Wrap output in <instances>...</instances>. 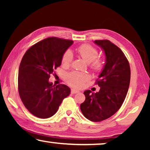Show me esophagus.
<instances>
[{"label":"esophagus","mask_w":150,"mask_h":150,"mask_svg":"<svg viewBox=\"0 0 150 150\" xmlns=\"http://www.w3.org/2000/svg\"><path fill=\"white\" fill-rule=\"evenodd\" d=\"M79 91H78V90H76L74 89H71V93H72V94L77 93H79Z\"/></svg>","instance_id":"1"}]
</instances>
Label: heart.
<instances>
[{"label": "heart", "instance_id": "heart-1", "mask_svg": "<svg viewBox=\"0 0 150 150\" xmlns=\"http://www.w3.org/2000/svg\"><path fill=\"white\" fill-rule=\"evenodd\" d=\"M77 52L80 56L87 63H91V67L95 71L102 69L103 62L101 59H96L98 56V51L89 44H83L77 48ZM73 55L70 50H67L63 54L61 62L63 65H68L72 60ZM89 79V75L86 73H81L73 71L69 74L67 76V82L69 85L74 88H81Z\"/></svg>", "mask_w": 150, "mask_h": 150}]
</instances>
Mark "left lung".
<instances>
[{"mask_svg":"<svg viewBox=\"0 0 150 150\" xmlns=\"http://www.w3.org/2000/svg\"><path fill=\"white\" fill-rule=\"evenodd\" d=\"M94 43L104 52L106 61L96 84L100 91L84 92L85 100L81 104L82 113L91 122L109 118L122 106L130 81V68L124 52L109 40H96Z\"/></svg>","mask_w":150,"mask_h":150,"instance_id":"8db88e82","label":"left lung"}]
</instances>
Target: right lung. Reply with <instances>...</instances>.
Listing matches in <instances>:
<instances>
[{"mask_svg": "<svg viewBox=\"0 0 150 150\" xmlns=\"http://www.w3.org/2000/svg\"><path fill=\"white\" fill-rule=\"evenodd\" d=\"M73 41L48 38L30 47L22 57L18 71V91L22 103L39 118L54 115L70 93L65 85L49 82L50 74L61 64L63 54Z\"/></svg>", "mask_w": 150, "mask_h": 150, "instance_id": "add662e5", "label": "right lung"}]
</instances>
